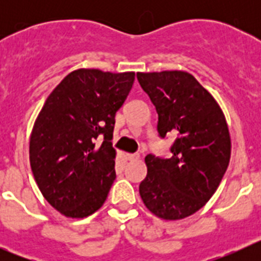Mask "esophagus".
Wrapping results in <instances>:
<instances>
[{"label": "esophagus", "instance_id": "obj_1", "mask_svg": "<svg viewBox=\"0 0 261 261\" xmlns=\"http://www.w3.org/2000/svg\"><path fill=\"white\" fill-rule=\"evenodd\" d=\"M125 158L128 159V161H137V159L140 158V154H137V153H135V154L126 153L125 154Z\"/></svg>", "mask_w": 261, "mask_h": 261}]
</instances>
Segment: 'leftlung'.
Here are the masks:
<instances>
[{
	"instance_id": "obj_1",
	"label": "left lung",
	"mask_w": 261,
	"mask_h": 261,
	"mask_svg": "<svg viewBox=\"0 0 261 261\" xmlns=\"http://www.w3.org/2000/svg\"><path fill=\"white\" fill-rule=\"evenodd\" d=\"M158 114L159 137L176 136L170 158L145 156L140 184L145 206L159 218L181 220L201 209L229 166L231 141L222 110L187 71L137 73Z\"/></svg>"
}]
</instances>
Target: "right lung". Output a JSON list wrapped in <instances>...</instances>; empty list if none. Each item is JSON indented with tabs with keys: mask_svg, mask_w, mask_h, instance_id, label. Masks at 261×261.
<instances>
[{
	"mask_svg": "<svg viewBox=\"0 0 261 261\" xmlns=\"http://www.w3.org/2000/svg\"><path fill=\"white\" fill-rule=\"evenodd\" d=\"M133 82L135 71L78 69L39 112L30 137L32 174L44 199L65 217L84 218L105 204L116 179L115 116Z\"/></svg>",
	"mask_w": 261,
	"mask_h": 261,
	"instance_id": "add662e5",
	"label": "right lung"
}]
</instances>
